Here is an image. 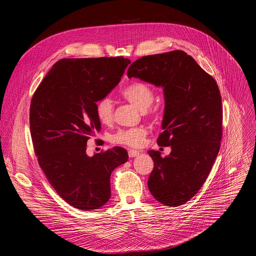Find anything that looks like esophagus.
I'll return each instance as SVG.
<instances>
[{
  "instance_id": "34e87169",
  "label": "esophagus",
  "mask_w": 256,
  "mask_h": 256,
  "mask_svg": "<svg viewBox=\"0 0 256 256\" xmlns=\"http://www.w3.org/2000/svg\"><path fill=\"white\" fill-rule=\"evenodd\" d=\"M138 155H140V152H138V151H136V150H130V151H128V156H130V158L136 157V156H138Z\"/></svg>"
}]
</instances>
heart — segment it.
Returning a JSON list of instances; mask_svg holds the SVG:
<instances>
[{
	"mask_svg": "<svg viewBox=\"0 0 256 256\" xmlns=\"http://www.w3.org/2000/svg\"><path fill=\"white\" fill-rule=\"evenodd\" d=\"M122 96L136 106L138 110L146 112L154 101L155 92L148 84L144 82H134L122 91ZM96 114L102 124H110L114 118V104L112 99L104 97L99 100L96 104ZM147 134L148 130L144 126L122 128L112 134V140L114 144H124L132 148H138L142 146Z\"/></svg>",
	"mask_w": 256,
	"mask_h": 256,
	"instance_id": "heart-1",
	"label": "heart"
}]
</instances>
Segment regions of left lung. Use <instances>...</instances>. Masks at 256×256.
I'll return each instance as SVG.
<instances>
[{"label": "left lung", "mask_w": 256, "mask_h": 256, "mask_svg": "<svg viewBox=\"0 0 256 256\" xmlns=\"http://www.w3.org/2000/svg\"><path fill=\"white\" fill-rule=\"evenodd\" d=\"M128 77L162 87L165 100L161 147L166 157L151 150L154 169L149 190L161 204L178 206L200 190L220 150L222 98L214 78L186 52L173 50L134 62Z\"/></svg>", "instance_id": "8db88e82"}]
</instances>
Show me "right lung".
I'll list each match as a JSON object with an SVG mask.
<instances>
[{"label":"right lung","mask_w":256,"mask_h":256,"mask_svg":"<svg viewBox=\"0 0 256 256\" xmlns=\"http://www.w3.org/2000/svg\"><path fill=\"white\" fill-rule=\"evenodd\" d=\"M128 58H62L36 89L30 105L34 151L48 180L68 204L82 210L110 198L112 171L128 159L114 147L89 157L87 140L100 130L96 102L122 80Z\"/></svg>","instance_id":"1"}]
</instances>
